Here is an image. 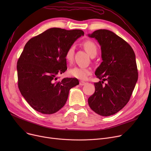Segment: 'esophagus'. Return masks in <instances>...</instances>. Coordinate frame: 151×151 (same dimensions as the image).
<instances>
[{
  "mask_svg": "<svg viewBox=\"0 0 151 151\" xmlns=\"http://www.w3.org/2000/svg\"><path fill=\"white\" fill-rule=\"evenodd\" d=\"M86 84V83H85V82H84V81H80V85H81V86H84V85H85Z\"/></svg>",
  "mask_w": 151,
  "mask_h": 151,
  "instance_id": "esophagus-1",
  "label": "esophagus"
}]
</instances>
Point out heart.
<instances>
[{
	"label": "heart",
	"mask_w": 151,
	"mask_h": 151,
	"mask_svg": "<svg viewBox=\"0 0 151 151\" xmlns=\"http://www.w3.org/2000/svg\"><path fill=\"white\" fill-rule=\"evenodd\" d=\"M83 47L89 54L91 57L97 53V46L96 44L91 40H87L83 43ZM75 47L74 46H70L65 54V60L68 62H72L74 55ZM68 74L71 76L78 78L79 80H84L92 74V71L90 68L75 67L68 70Z\"/></svg>",
	"instance_id": "heart-1"
}]
</instances>
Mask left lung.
Returning a JSON list of instances; mask_svg holds the SVG:
<instances>
[{
  "mask_svg": "<svg viewBox=\"0 0 151 151\" xmlns=\"http://www.w3.org/2000/svg\"><path fill=\"white\" fill-rule=\"evenodd\" d=\"M88 36L99 43L103 60L95 72L102 81L94 83L95 92L88 104L100 116L113 115L129 102L137 82L135 54L127 42L110 30L99 29Z\"/></svg>",
  "mask_w": 151,
  "mask_h": 151,
  "instance_id": "left-lung-1",
  "label": "left lung"
}]
</instances>
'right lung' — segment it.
Returning <instances> with one entry per match:
<instances>
[{
	"instance_id": "1",
	"label": "right lung",
	"mask_w": 151,
	"mask_h": 151,
	"mask_svg": "<svg viewBox=\"0 0 151 151\" xmlns=\"http://www.w3.org/2000/svg\"><path fill=\"white\" fill-rule=\"evenodd\" d=\"M81 30L51 28L30 39L17 62L18 85L22 96L37 111L51 114L65 105L76 78L55 81L67 69L66 51L84 35Z\"/></svg>"
}]
</instances>
